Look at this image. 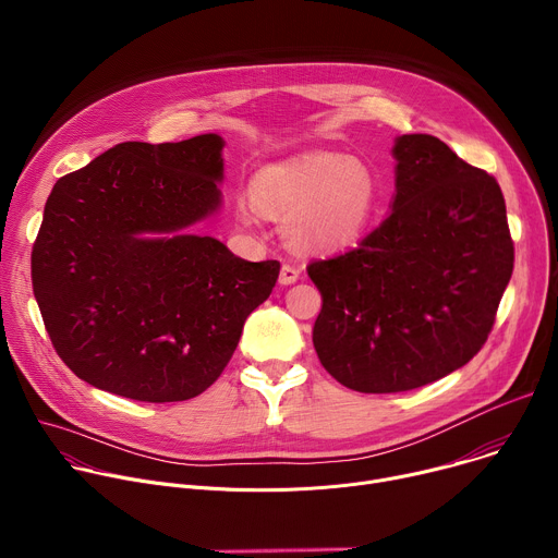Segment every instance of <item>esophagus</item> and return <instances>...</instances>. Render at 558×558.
<instances>
[{"label": "esophagus", "instance_id": "esophagus-1", "mask_svg": "<svg viewBox=\"0 0 558 558\" xmlns=\"http://www.w3.org/2000/svg\"><path fill=\"white\" fill-rule=\"evenodd\" d=\"M300 278V269L291 263H284L280 267V284H293Z\"/></svg>", "mask_w": 558, "mask_h": 558}]
</instances>
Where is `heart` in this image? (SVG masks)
<instances>
[{
	"label": "heart",
	"instance_id": "1",
	"mask_svg": "<svg viewBox=\"0 0 558 558\" xmlns=\"http://www.w3.org/2000/svg\"><path fill=\"white\" fill-rule=\"evenodd\" d=\"M258 205L287 220L291 243L308 252L344 250L368 229L377 207V179L355 156L308 151L263 168L254 183ZM256 203H241L243 222L258 218Z\"/></svg>",
	"mask_w": 558,
	"mask_h": 558
}]
</instances>
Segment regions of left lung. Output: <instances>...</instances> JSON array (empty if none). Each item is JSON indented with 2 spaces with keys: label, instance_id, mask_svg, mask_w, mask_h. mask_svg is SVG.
I'll return each instance as SVG.
<instances>
[{
  "label": "left lung",
  "instance_id": "8db88e82",
  "mask_svg": "<svg viewBox=\"0 0 558 558\" xmlns=\"http://www.w3.org/2000/svg\"><path fill=\"white\" fill-rule=\"evenodd\" d=\"M388 216L357 250L306 267L323 308L313 347L360 392H402L468 364L495 325L514 247L495 177L437 136L395 138Z\"/></svg>",
  "mask_w": 558,
  "mask_h": 558
}]
</instances>
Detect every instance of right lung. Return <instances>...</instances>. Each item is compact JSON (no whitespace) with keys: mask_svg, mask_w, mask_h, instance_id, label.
Listing matches in <instances>:
<instances>
[{"mask_svg":"<svg viewBox=\"0 0 558 558\" xmlns=\"http://www.w3.org/2000/svg\"><path fill=\"white\" fill-rule=\"evenodd\" d=\"M225 141H128L61 177L33 247V291L57 355L136 402L209 388L280 263H250L192 227L222 205Z\"/></svg>","mask_w":558,"mask_h":558,"instance_id":"right-lung-1","label":"right lung"}]
</instances>
